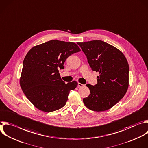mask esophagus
Masks as SVG:
<instances>
[{
  "instance_id": "esophagus-1",
  "label": "esophagus",
  "mask_w": 148,
  "mask_h": 148,
  "mask_svg": "<svg viewBox=\"0 0 148 148\" xmlns=\"http://www.w3.org/2000/svg\"><path fill=\"white\" fill-rule=\"evenodd\" d=\"M78 86H79V87H81V86H84V84H81V83H79V82H78Z\"/></svg>"
}]
</instances>
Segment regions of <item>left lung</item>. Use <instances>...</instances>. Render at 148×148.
Segmentation results:
<instances>
[{"label": "left lung", "instance_id": "obj_1", "mask_svg": "<svg viewBox=\"0 0 148 148\" xmlns=\"http://www.w3.org/2000/svg\"><path fill=\"white\" fill-rule=\"evenodd\" d=\"M77 44L86 56L92 71L99 72L97 83L87 84L89 95L83 99L85 105L95 112L107 110L118 103L128 87L129 66L118 49L102 40Z\"/></svg>", "mask_w": 148, "mask_h": 148}]
</instances>
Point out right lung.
<instances>
[{
	"instance_id": "obj_1",
	"label": "right lung",
	"mask_w": 148,
	"mask_h": 148,
	"mask_svg": "<svg viewBox=\"0 0 148 148\" xmlns=\"http://www.w3.org/2000/svg\"><path fill=\"white\" fill-rule=\"evenodd\" d=\"M73 42L49 40L33 47L23 63L20 86L28 99L39 110L52 112L63 108L77 81L65 84L59 74L71 55L79 52Z\"/></svg>"
}]
</instances>
